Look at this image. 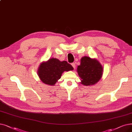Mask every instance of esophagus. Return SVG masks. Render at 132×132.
Here are the masks:
<instances>
[{"label":"esophagus","mask_w":132,"mask_h":132,"mask_svg":"<svg viewBox=\"0 0 132 132\" xmlns=\"http://www.w3.org/2000/svg\"><path fill=\"white\" fill-rule=\"evenodd\" d=\"M72 65V67H73V68H74V69H75V68H76V64H75V63H72V64H71Z\"/></svg>","instance_id":"esophagus-1"}]
</instances>
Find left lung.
Segmentation results:
<instances>
[{
    "instance_id": "obj_1",
    "label": "left lung",
    "mask_w": 132,
    "mask_h": 132,
    "mask_svg": "<svg viewBox=\"0 0 132 132\" xmlns=\"http://www.w3.org/2000/svg\"><path fill=\"white\" fill-rule=\"evenodd\" d=\"M77 72L81 78V84L90 86L98 82L101 79L103 67L98 60L84 56L81 59L80 65L78 66Z\"/></svg>"
}]
</instances>
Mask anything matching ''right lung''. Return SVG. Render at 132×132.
<instances>
[{"label": "right lung", "instance_id": "1", "mask_svg": "<svg viewBox=\"0 0 132 132\" xmlns=\"http://www.w3.org/2000/svg\"><path fill=\"white\" fill-rule=\"evenodd\" d=\"M73 70V67L67 61H60L56 58H51L41 63L37 73L43 83L53 86L61 78L63 72Z\"/></svg>", "mask_w": 132, "mask_h": 132}]
</instances>
